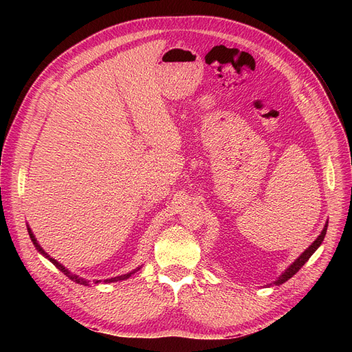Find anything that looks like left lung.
<instances>
[{
	"instance_id": "left-lung-1",
	"label": "left lung",
	"mask_w": 352,
	"mask_h": 352,
	"mask_svg": "<svg viewBox=\"0 0 352 352\" xmlns=\"http://www.w3.org/2000/svg\"><path fill=\"white\" fill-rule=\"evenodd\" d=\"M327 227H328V221L325 223V226H324V228H322V231H321V234L317 236V239L316 241H314L298 258L297 260H295L280 276L278 278H276L274 283H271V284H268V287H272V285H281V284H284L285 281H288L292 275H295L297 274L300 270H301V267L309 260V256L316 252L317 250H318V247L322 244V241H324V236H325V234H327Z\"/></svg>"
}]
</instances>
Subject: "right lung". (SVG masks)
<instances>
[{
	"instance_id": "obj_1",
	"label": "right lung",
	"mask_w": 352,
	"mask_h": 352,
	"mask_svg": "<svg viewBox=\"0 0 352 352\" xmlns=\"http://www.w3.org/2000/svg\"><path fill=\"white\" fill-rule=\"evenodd\" d=\"M27 230H28V234H30V238H31V241H32V244H34V247L36 248V251H38L43 256H45L47 260L50 261V263H52L55 267H57L61 272H64V275H67L68 278L71 280V281H74V283H77V284H80V285H89V280H87V278H82V276H80V275H77V274H72L68 268H65L63 264H60L57 260H54V258L51 256V255H48L44 250H43V247L38 244V241H36V238H35V235L32 234V231H31V228H30V226H27ZM141 267L142 265H140L138 268H135V270H133L131 272H126V274H122V275H118V276H113V278H107V280H94V284H100V283H104V284H109V283H117V281H122V280H126V278H129V276H131L133 274H135L138 270H141Z\"/></svg>"
}]
</instances>
